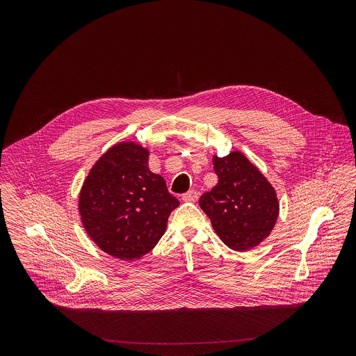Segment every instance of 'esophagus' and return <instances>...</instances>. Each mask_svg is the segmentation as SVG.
Masks as SVG:
<instances>
[{
    "instance_id": "1",
    "label": "esophagus",
    "mask_w": 356,
    "mask_h": 356,
    "mask_svg": "<svg viewBox=\"0 0 356 356\" xmlns=\"http://www.w3.org/2000/svg\"><path fill=\"white\" fill-rule=\"evenodd\" d=\"M181 198H183L184 201H195V200L198 198V193H197V190H188L187 193H184V194L181 195Z\"/></svg>"
}]
</instances>
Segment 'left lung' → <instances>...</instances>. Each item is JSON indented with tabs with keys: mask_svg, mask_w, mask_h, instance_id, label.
<instances>
[{
	"mask_svg": "<svg viewBox=\"0 0 356 356\" xmlns=\"http://www.w3.org/2000/svg\"><path fill=\"white\" fill-rule=\"evenodd\" d=\"M213 163L218 183L200 197L201 210L228 248L242 252L258 246L279 216L275 188L238 150L214 156Z\"/></svg>",
	"mask_w": 356,
	"mask_h": 356,
	"instance_id": "obj_1",
	"label": "left lung"
}]
</instances>
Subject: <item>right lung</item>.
Here are the masks:
<instances>
[{
    "label": "right lung",
    "instance_id": "add662e5",
    "mask_svg": "<svg viewBox=\"0 0 356 356\" xmlns=\"http://www.w3.org/2000/svg\"><path fill=\"white\" fill-rule=\"evenodd\" d=\"M149 150L121 142L101 156L79 197V211L88 236L108 255L132 261L155 248L179 200L162 176L147 168Z\"/></svg>",
    "mask_w": 356,
    "mask_h": 356
}]
</instances>
